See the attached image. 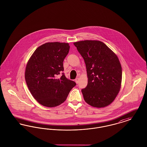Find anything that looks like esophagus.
Masks as SVG:
<instances>
[{
    "mask_svg": "<svg viewBox=\"0 0 147 147\" xmlns=\"http://www.w3.org/2000/svg\"><path fill=\"white\" fill-rule=\"evenodd\" d=\"M75 82H76V83L78 84V82H79V78H77L76 79V80H75Z\"/></svg>",
    "mask_w": 147,
    "mask_h": 147,
    "instance_id": "obj_1",
    "label": "esophagus"
}]
</instances>
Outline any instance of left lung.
I'll return each mask as SVG.
<instances>
[{"instance_id": "8db88e82", "label": "left lung", "mask_w": 147, "mask_h": 147, "mask_svg": "<svg viewBox=\"0 0 147 147\" xmlns=\"http://www.w3.org/2000/svg\"><path fill=\"white\" fill-rule=\"evenodd\" d=\"M74 45L86 65L88 85L82 90L85 101L97 108L110 105L121 87L122 67L117 56L100 41H80Z\"/></svg>"}]
</instances>
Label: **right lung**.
I'll return each instance as SVG.
<instances>
[{
  "label": "right lung",
  "mask_w": 147,
  "mask_h": 147,
  "mask_svg": "<svg viewBox=\"0 0 147 147\" xmlns=\"http://www.w3.org/2000/svg\"><path fill=\"white\" fill-rule=\"evenodd\" d=\"M68 43L47 42L35 50L26 64L25 78L28 89L41 105L53 107L64 102L76 83L62 73Z\"/></svg>",
  "instance_id": "obj_1"
}]
</instances>
